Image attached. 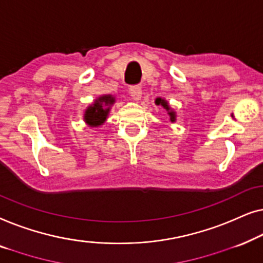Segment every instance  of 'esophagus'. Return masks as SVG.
Returning <instances> with one entry per match:
<instances>
[{
  "label": "esophagus",
  "mask_w": 263,
  "mask_h": 263,
  "mask_svg": "<svg viewBox=\"0 0 263 263\" xmlns=\"http://www.w3.org/2000/svg\"><path fill=\"white\" fill-rule=\"evenodd\" d=\"M131 95V98L135 100V101H139L140 98H142V89L138 86H133L130 88V91H128Z\"/></svg>",
  "instance_id": "obj_1"
}]
</instances>
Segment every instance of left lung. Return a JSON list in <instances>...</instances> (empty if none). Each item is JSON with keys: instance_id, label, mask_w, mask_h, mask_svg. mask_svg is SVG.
<instances>
[{"instance_id": "obj_1", "label": "left lung", "mask_w": 263, "mask_h": 263, "mask_svg": "<svg viewBox=\"0 0 263 263\" xmlns=\"http://www.w3.org/2000/svg\"><path fill=\"white\" fill-rule=\"evenodd\" d=\"M155 103H156L157 106H162L165 110H167V114L169 116L170 123H175V121H176V112L172 108V107H170L169 102L167 101V100L162 99V98H157L156 100H155Z\"/></svg>"}]
</instances>
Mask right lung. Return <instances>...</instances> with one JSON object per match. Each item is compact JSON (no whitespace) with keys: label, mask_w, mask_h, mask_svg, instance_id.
<instances>
[{"label":"right lung","mask_w":263,"mask_h":263,"mask_svg":"<svg viewBox=\"0 0 263 263\" xmlns=\"http://www.w3.org/2000/svg\"><path fill=\"white\" fill-rule=\"evenodd\" d=\"M116 103L113 95H101L87 107L83 113V120L89 127H99L106 123L110 108Z\"/></svg>","instance_id":"obj_1"}]
</instances>
